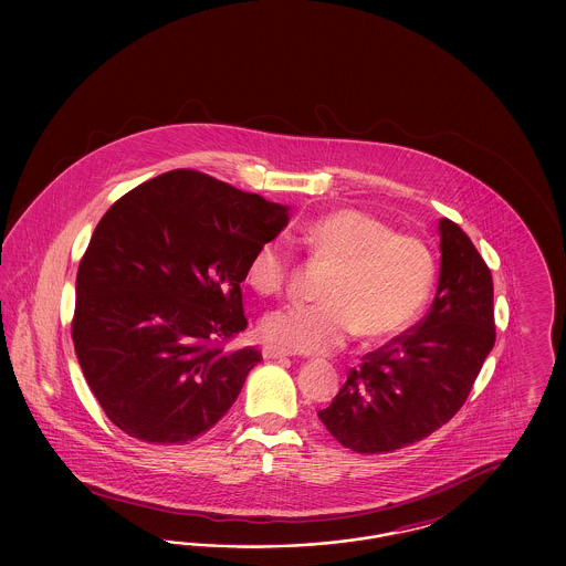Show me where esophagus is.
Listing matches in <instances>:
<instances>
[{
	"instance_id": "34e87169",
	"label": "esophagus",
	"mask_w": 566,
	"mask_h": 566,
	"mask_svg": "<svg viewBox=\"0 0 566 566\" xmlns=\"http://www.w3.org/2000/svg\"><path fill=\"white\" fill-rule=\"evenodd\" d=\"M263 356L275 360V358H286V356H291V352L284 350V348H275V346H265V348H263Z\"/></svg>"
}]
</instances>
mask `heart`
I'll use <instances>...</instances> for the list:
<instances>
[{
  "label": "heart",
  "mask_w": 566,
  "mask_h": 566,
  "mask_svg": "<svg viewBox=\"0 0 566 566\" xmlns=\"http://www.w3.org/2000/svg\"><path fill=\"white\" fill-rule=\"evenodd\" d=\"M301 242L314 259L331 263L318 289L321 301L286 303L261 321V335L286 350L328 352L356 333L367 339L399 335L431 295L434 259L416 235L358 208H342L301 227ZM293 270V245L284 238L261 243L245 268L261 295L280 293Z\"/></svg>",
  "instance_id": "obj_1"
}]
</instances>
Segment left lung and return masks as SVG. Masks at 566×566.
Returning <instances> with one entry per match:
<instances>
[{"instance_id": "1", "label": "left lung", "mask_w": 566, "mask_h": 566, "mask_svg": "<svg viewBox=\"0 0 566 566\" xmlns=\"http://www.w3.org/2000/svg\"><path fill=\"white\" fill-rule=\"evenodd\" d=\"M441 273L429 314L363 356L333 403L326 431L358 454L395 452L441 429L464 405L492 350V273L469 235L439 220Z\"/></svg>"}]
</instances>
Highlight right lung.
Wrapping results in <instances>:
<instances>
[{
    "label": "right lung",
    "mask_w": 566,
    "mask_h": 566,
    "mask_svg": "<svg viewBox=\"0 0 566 566\" xmlns=\"http://www.w3.org/2000/svg\"><path fill=\"white\" fill-rule=\"evenodd\" d=\"M289 208L195 169L123 195L76 275L72 339L112 424L146 443H189L235 403L252 346L224 350L248 326L242 284L252 252Z\"/></svg>",
    "instance_id": "obj_1"
}]
</instances>
